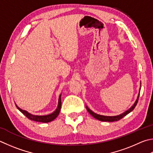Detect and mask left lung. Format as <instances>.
Masks as SVG:
<instances>
[{
	"label": "left lung",
	"instance_id": "left-lung-1",
	"mask_svg": "<svg viewBox=\"0 0 153 153\" xmlns=\"http://www.w3.org/2000/svg\"><path fill=\"white\" fill-rule=\"evenodd\" d=\"M138 98H139V94H138V98L137 99V100H136L135 103L134 104V105H132V106L130 108L129 110H128L126 112H124L123 114H122L120 115H118V116H102V115H99V114H97L93 112L91 110L89 109V108L86 106V108H87V110L88 111V112L90 114L94 116V118H96L97 120H99L100 121H104V122H114V121H118L119 120H120V119L123 118L124 116H126L128 114H129L130 112H132V111L134 109V108L136 107V105H137V103H138Z\"/></svg>",
	"mask_w": 153,
	"mask_h": 153
}]
</instances>
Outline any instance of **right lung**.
<instances>
[{"mask_svg": "<svg viewBox=\"0 0 153 153\" xmlns=\"http://www.w3.org/2000/svg\"><path fill=\"white\" fill-rule=\"evenodd\" d=\"M61 106H62V101H61V95L59 96V102H58V106L57 109L54 111L51 114L46 115V116H35L33 114H30L29 112H27L25 110H23L21 108H19L18 106V109L21 111V112L23 114L26 116L27 118H28L29 120H31L35 122H40V123H49V122H51L54 120V119L56 118L57 116L59 115L60 110H61Z\"/></svg>", "mask_w": 153, "mask_h": 153, "instance_id": "right-lung-1", "label": "right lung"}]
</instances>
